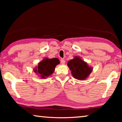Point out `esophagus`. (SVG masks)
I'll return each instance as SVG.
<instances>
[{
	"mask_svg": "<svg viewBox=\"0 0 122 122\" xmlns=\"http://www.w3.org/2000/svg\"><path fill=\"white\" fill-rule=\"evenodd\" d=\"M65 60L64 59H61V60H60V62H61V64H62V65H64V64L65 63Z\"/></svg>",
	"mask_w": 122,
	"mask_h": 122,
	"instance_id": "34e87169",
	"label": "esophagus"
}]
</instances>
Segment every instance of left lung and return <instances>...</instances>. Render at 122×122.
<instances>
[{"instance_id":"1","label":"left lung","mask_w":122,"mask_h":122,"mask_svg":"<svg viewBox=\"0 0 122 122\" xmlns=\"http://www.w3.org/2000/svg\"><path fill=\"white\" fill-rule=\"evenodd\" d=\"M67 66L71 71V75L78 80H84L87 78L93 68L78 56H74V59L68 62Z\"/></svg>"}]
</instances>
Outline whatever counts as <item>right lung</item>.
<instances>
[{"label":"right lung","instance_id":"right-lung-1","mask_svg":"<svg viewBox=\"0 0 122 122\" xmlns=\"http://www.w3.org/2000/svg\"><path fill=\"white\" fill-rule=\"evenodd\" d=\"M59 63L57 58H45L38 63L33 71L41 78H47L54 73L55 67Z\"/></svg>","mask_w":122,"mask_h":122}]
</instances>
